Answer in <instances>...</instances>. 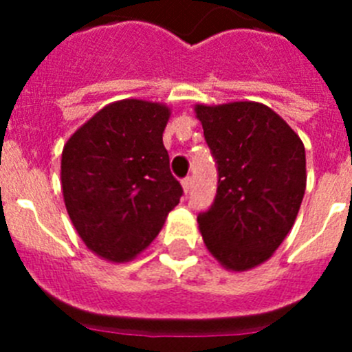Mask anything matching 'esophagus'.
<instances>
[{
    "mask_svg": "<svg viewBox=\"0 0 352 352\" xmlns=\"http://www.w3.org/2000/svg\"><path fill=\"white\" fill-rule=\"evenodd\" d=\"M190 185H192V179L190 178L182 179V186H183V192H185V194H188V190H190Z\"/></svg>",
    "mask_w": 352,
    "mask_h": 352,
    "instance_id": "34e87169",
    "label": "esophagus"
}]
</instances>
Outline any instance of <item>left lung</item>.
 I'll list each match as a JSON object with an SVG mask.
<instances>
[{"instance_id":"left-lung-1","label":"left lung","mask_w":352,"mask_h":352,"mask_svg":"<svg viewBox=\"0 0 352 352\" xmlns=\"http://www.w3.org/2000/svg\"><path fill=\"white\" fill-rule=\"evenodd\" d=\"M217 160L219 188L199 231L226 270L247 272L273 256L294 226L307 186L305 146L259 102L195 104Z\"/></svg>"}]
</instances>
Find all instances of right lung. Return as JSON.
<instances>
[{"label":"right lung","instance_id":"1","mask_svg":"<svg viewBox=\"0 0 352 352\" xmlns=\"http://www.w3.org/2000/svg\"><path fill=\"white\" fill-rule=\"evenodd\" d=\"M170 109L125 98L105 105L72 133L61 153V190L84 245L126 263L158 236L179 203L164 130Z\"/></svg>","mask_w":352,"mask_h":352}]
</instances>
